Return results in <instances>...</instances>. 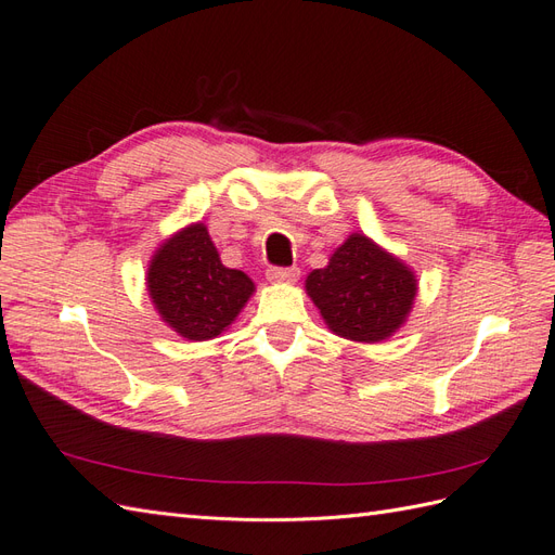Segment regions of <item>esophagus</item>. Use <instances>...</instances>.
<instances>
[{"instance_id": "1", "label": "esophagus", "mask_w": 555, "mask_h": 555, "mask_svg": "<svg viewBox=\"0 0 555 555\" xmlns=\"http://www.w3.org/2000/svg\"><path fill=\"white\" fill-rule=\"evenodd\" d=\"M299 279L297 267H269L267 269V281L272 283H295Z\"/></svg>"}]
</instances>
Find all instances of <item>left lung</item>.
<instances>
[{
  "label": "left lung",
  "instance_id": "8db88e82",
  "mask_svg": "<svg viewBox=\"0 0 555 555\" xmlns=\"http://www.w3.org/2000/svg\"><path fill=\"white\" fill-rule=\"evenodd\" d=\"M305 291L337 337L376 344L392 337L414 309L418 279L404 260L353 232L323 269H313Z\"/></svg>",
  "mask_w": 555,
  "mask_h": 555
}]
</instances>
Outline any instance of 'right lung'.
I'll return each mask as SVG.
<instances>
[{
    "mask_svg": "<svg viewBox=\"0 0 555 555\" xmlns=\"http://www.w3.org/2000/svg\"><path fill=\"white\" fill-rule=\"evenodd\" d=\"M146 291L165 325L188 341H207L236 321L256 283L220 262L207 225L190 223L155 248Z\"/></svg>",
    "mask_w": 555,
    "mask_h": 555,
    "instance_id": "add662e5",
    "label": "right lung"
}]
</instances>
